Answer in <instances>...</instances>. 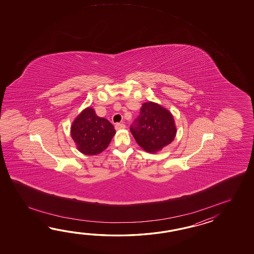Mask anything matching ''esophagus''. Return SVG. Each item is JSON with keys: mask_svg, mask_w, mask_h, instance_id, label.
I'll use <instances>...</instances> for the list:
<instances>
[{"mask_svg": "<svg viewBox=\"0 0 254 254\" xmlns=\"http://www.w3.org/2000/svg\"><path fill=\"white\" fill-rule=\"evenodd\" d=\"M125 125L124 124H116L115 125V129H117V130H119V129H125Z\"/></svg>", "mask_w": 254, "mask_h": 254, "instance_id": "esophagus-1", "label": "esophagus"}]
</instances>
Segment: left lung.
Segmentation results:
<instances>
[{
  "label": "left lung",
  "mask_w": 254,
  "mask_h": 254,
  "mask_svg": "<svg viewBox=\"0 0 254 254\" xmlns=\"http://www.w3.org/2000/svg\"><path fill=\"white\" fill-rule=\"evenodd\" d=\"M130 131L142 150L155 153L174 140L177 129L169 110L159 103L148 102L141 105Z\"/></svg>",
  "instance_id": "1"
}]
</instances>
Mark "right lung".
<instances>
[{"label":"right lung","mask_w":254,"mask_h":254,"mask_svg":"<svg viewBox=\"0 0 254 254\" xmlns=\"http://www.w3.org/2000/svg\"><path fill=\"white\" fill-rule=\"evenodd\" d=\"M116 133L108 120L99 117L94 109L87 107L70 126V136L78 151L85 155H97L108 147Z\"/></svg>","instance_id":"1"}]
</instances>
